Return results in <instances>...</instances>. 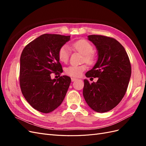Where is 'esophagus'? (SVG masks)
<instances>
[{
  "instance_id": "1",
  "label": "esophagus",
  "mask_w": 146,
  "mask_h": 146,
  "mask_svg": "<svg viewBox=\"0 0 146 146\" xmlns=\"http://www.w3.org/2000/svg\"><path fill=\"white\" fill-rule=\"evenodd\" d=\"M77 80V78H74V77L71 78V81L72 82H74V81H76Z\"/></svg>"
}]
</instances>
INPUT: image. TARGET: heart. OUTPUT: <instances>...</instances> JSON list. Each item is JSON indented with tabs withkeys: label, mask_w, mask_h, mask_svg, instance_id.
<instances>
[{
	"label": "heart",
	"mask_w": 146,
	"mask_h": 146,
	"mask_svg": "<svg viewBox=\"0 0 146 146\" xmlns=\"http://www.w3.org/2000/svg\"><path fill=\"white\" fill-rule=\"evenodd\" d=\"M70 46L83 55V61H85L86 63L92 64L94 62V56L92 53L93 51V47L89 42L85 39H80L70 44ZM69 48L67 45H64L60 47L58 51V58L61 62H67L69 59ZM86 68L87 67L85 64L80 66L71 65L65 69V73L70 77H78Z\"/></svg>",
	"instance_id": "obj_1"
}]
</instances>
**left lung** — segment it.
<instances>
[{
    "label": "left lung",
    "mask_w": 146,
    "mask_h": 146,
    "mask_svg": "<svg viewBox=\"0 0 146 146\" xmlns=\"http://www.w3.org/2000/svg\"><path fill=\"white\" fill-rule=\"evenodd\" d=\"M98 50V58L86 77H98L97 82L84 80L83 95L88 106L98 113L107 112L124 96L131 77L129 58L120 42L102 35H89Z\"/></svg>",
    "instance_id": "left-lung-1"
}]
</instances>
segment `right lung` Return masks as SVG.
Returning a JSON list of instances; mask_svg holds the SVG:
<instances>
[{"mask_svg":"<svg viewBox=\"0 0 146 146\" xmlns=\"http://www.w3.org/2000/svg\"><path fill=\"white\" fill-rule=\"evenodd\" d=\"M70 37L44 34L28 44L22 52L19 76L21 91L29 104L38 111H53L65 98L71 79L67 76L52 79L51 74L60 75L63 72L58 51L70 40Z\"/></svg>","mask_w":146,"mask_h":146,"instance_id":"add662e5","label":"right lung"}]
</instances>
